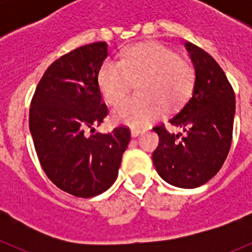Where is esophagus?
<instances>
[{"label": "esophagus", "instance_id": "obj_1", "mask_svg": "<svg viewBox=\"0 0 252 252\" xmlns=\"http://www.w3.org/2000/svg\"><path fill=\"white\" fill-rule=\"evenodd\" d=\"M142 132H144V130H140V128H131V136L132 137H137Z\"/></svg>", "mask_w": 252, "mask_h": 252}]
</instances>
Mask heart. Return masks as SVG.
Masks as SVG:
<instances>
[{"mask_svg":"<svg viewBox=\"0 0 252 252\" xmlns=\"http://www.w3.org/2000/svg\"><path fill=\"white\" fill-rule=\"evenodd\" d=\"M194 66L174 50L158 43L136 44L121 59H106L98 70V86L107 103L117 104L139 81V95L113 110V120L131 127H145L158 120L162 106L183 103L194 86Z\"/></svg>","mask_w":252,"mask_h":252,"instance_id":"obj_1","label":"heart"}]
</instances>
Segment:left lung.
<instances>
[{"label":"left lung","mask_w":252,"mask_h":252,"mask_svg":"<svg viewBox=\"0 0 252 252\" xmlns=\"http://www.w3.org/2000/svg\"><path fill=\"white\" fill-rule=\"evenodd\" d=\"M195 69L192 97L169 122L183 128L170 133L158 125L159 145L153 153L158 174L179 188H197L222 168L232 142L235 92L226 74L211 55L186 43Z\"/></svg>","instance_id":"left-lung-1"}]
</instances>
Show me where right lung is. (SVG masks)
I'll return each instance as SVG.
<instances>
[{"instance_id": "1", "label": "right lung", "mask_w": 252, "mask_h": 252, "mask_svg": "<svg viewBox=\"0 0 252 252\" xmlns=\"http://www.w3.org/2000/svg\"><path fill=\"white\" fill-rule=\"evenodd\" d=\"M107 55L104 41L69 51L46 69L31 99L29 126L40 165L58 188L79 198L115 183L131 139L126 126L87 135L108 115L98 86Z\"/></svg>"}]
</instances>
